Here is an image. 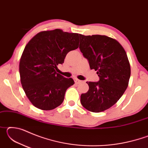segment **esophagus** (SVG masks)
Returning <instances> with one entry per match:
<instances>
[{"label":"esophagus","instance_id":"1","mask_svg":"<svg viewBox=\"0 0 148 148\" xmlns=\"http://www.w3.org/2000/svg\"><path fill=\"white\" fill-rule=\"evenodd\" d=\"M82 81H81V80H79V79H75V83H76V84H80V83H82Z\"/></svg>","mask_w":148,"mask_h":148}]
</instances>
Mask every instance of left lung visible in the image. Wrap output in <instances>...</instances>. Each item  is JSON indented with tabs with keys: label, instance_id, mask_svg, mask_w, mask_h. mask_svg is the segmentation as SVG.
<instances>
[{
	"label": "left lung",
	"instance_id": "obj_1",
	"mask_svg": "<svg viewBox=\"0 0 148 148\" xmlns=\"http://www.w3.org/2000/svg\"><path fill=\"white\" fill-rule=\"evenodd\" d=\"M79 38L80 51L99 77V82H87L89 91L81 95L80 101L90 112H103L116 104L128 87V57L121 45L110 37L79 34Z\"/></svg>",
	"mask_w": 148,
	"mask_h": 148
}]
</instances>
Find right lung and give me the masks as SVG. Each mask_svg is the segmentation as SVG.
<instances>
[{
  "label": "right lung",
  "instance_id": "1",
  "mask_svg": "<svg viewBox=\"0 0 148 148\" xmlns=\"http://www.w3.org/2000/svg\"><path fill=\"white\" fill-rule=\"evenodd\" d=\"M77 33L61 29L40 32L26 45L19 62L22 87L37 108L51 110L63 102L66 89L74 84L57 73L66 54L79 46Z\"/></svg>",
  "mask_w": 148,
  "mask_h": 148
}]
</instances>
